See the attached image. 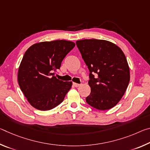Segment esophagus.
Masks as SVG:
<instances>
[{
	"label": "esophagus",
	"mask_w": 150,
	"mask_h": 150,
	"mask_svg": "<svg viewBox=\"0 0 150 150\" xmlns=\"http://www.w3.org/2000/svg\"><path fill=\"white\" fill-rule=\"evenodd\" d=\"M73 85H74V86H75V87H79V85H80V84H78V83H73Z\"/></svg>",
	"instance_id": "1"
}]
</instances>
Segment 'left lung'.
I'll return each instance as SVG.
<instances>
[{"mask_svg": "<svg viewBox=\"0 0 150 150\" xmlns=\"http://www.w3.org/2000/svg\"><path fill=\"white\" fill-rule=\"evenodd\" d=\"M76 45L90 72L88 85L91 91L86 102L100 110L114 107L130 82V69L125 55L118 46L106 40H78Z\"/></svg>", "mask_w": 150, "mask_h": 150, "instance_id": "obj_1", "label": "left lung"}]
</instances>
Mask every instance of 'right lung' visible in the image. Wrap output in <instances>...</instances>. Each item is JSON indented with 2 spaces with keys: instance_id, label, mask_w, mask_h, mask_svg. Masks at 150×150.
<instances>
[{
  "instance_id": "1",
  "label": "right lung",
  "mask_w": 150,
  "mask_h": 150,
  "mask_svg": "<svg viewBox=\"0 0 150 150\" xmlns=\"http://www.w3.org/2000/svg\"><path fill=\"white\" fill-rule=\"evenodd\" d=\"M75 45L74 42L63 40L43 42L32 45L25 52L18 81L33 107L49 110L63 102L72 82L58 79L54 74Z\"/></svg>"
}]
</instances>
